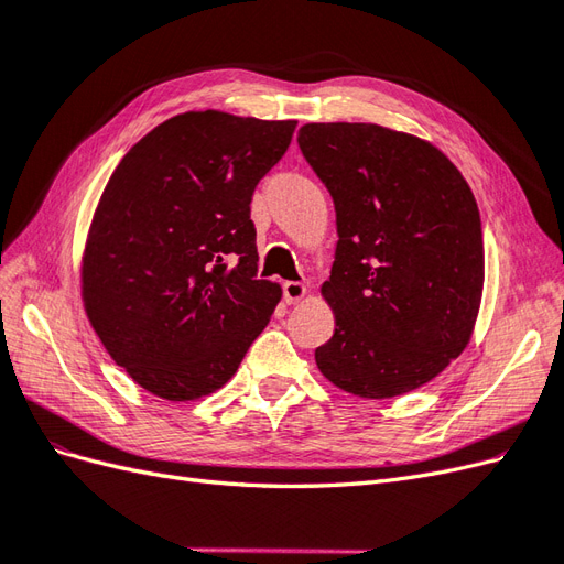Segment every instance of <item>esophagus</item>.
<instances>
[{"label":"esophagus","mask_w":564,"mask_h":564,"mask_svg":"<svg viewBox=\"0 0 564 564\" xmlns=\"http://www.w3.org/2000/svg\"><path fill=\"white\" fill-rule=\"evenodd\" d=\"M282 294H284V301H286V303H296L299 299L305 296V284L289 280V282L282 284Z\"/></svg>","instance_id":"34e87169"}]
</instances>
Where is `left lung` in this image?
Segmentation results:
<instances>
[{"label":"left lung","mask_w":564,"mask_h":564,"mask_svg":"<svg viewBox=\"0 0 564 564\" xmlns=\"http://www.w3.org/2000/svg\"><path fill=\"white\" fill-rule=\"evenodd\" d=\"M299 148L338 232L322 284L336 329L315 350L319 371L371 400L429 383L480 311L482 224L466 178L429 141L379 124H303Z\"/></svg>","instance_id":"1"}]
</instances>
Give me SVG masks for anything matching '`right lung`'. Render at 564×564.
Returning a JSON list of instances; mask_svg holds the SVG:
<instances>
[{
    "mask_svg": "<svg viewBox=\"0 0 564 564\" xmlns=\"http://www.w3.org/2000/svg\"><path fill=\"white\" fill-rule=\"evenodd\" d=\"M296 122L204 110L166 119L117 164L82 259L112 360L148 392L197 400L230 381L282 296L256 280L251 195Z\"/></svg>",
    "mask_w": 564,
    "mask_h": 564,
    "instance_id": "1",
    "label": "right lung"
}]
</instances>
